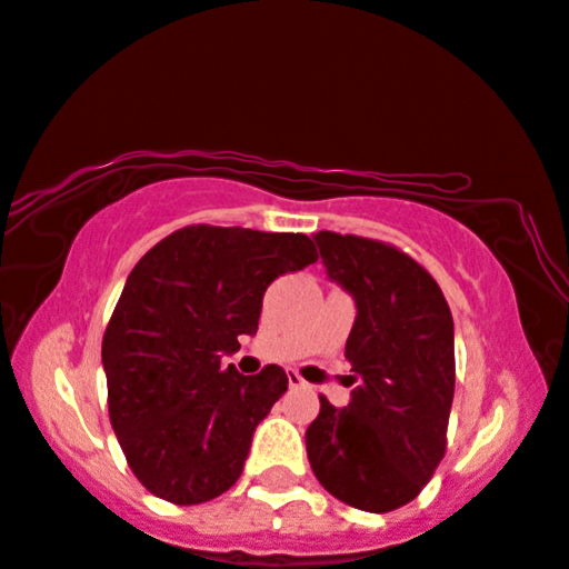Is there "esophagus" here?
Instances as JSON below:
<instances>
[{
    "instance_id": "esophagus-1",
    "label": "esophagus",
    "mask_w": 569,
    "mask_h": 569,
    "mask_svg": "<svg viewBox=\"0 0 569 569\" xmlns=\"http://www.w3.org/2000/svg\"><path fill=\"white\" fill-rule=\"evenodd\" d=\"M288 387H291V389L307 387V381H303V379H301V376H299V373H296V371H288Z\"/></svg>"
}]
</instances>
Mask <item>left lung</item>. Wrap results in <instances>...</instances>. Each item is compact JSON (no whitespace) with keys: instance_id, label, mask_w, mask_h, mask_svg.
Segmentation results:
<instances>
[{"instance_id":"left-lung-1","label":"left lung","mask_w":569,"mask_h":569,"mask_svg":"<svg viewBox=\"0 0 569 569\" xmlns=\"http://www.w3.org/2000/svg\"><path fill=\"white\" fill-rule=\"evenodd\" d=\"M327 276L356 299L346 342L348 407L319 397L307 456L319 485L368 513L407 506L446 453L453 402V319L443 291L395 244L356 234L315 237Z\"/></svg>"}]
</instances>
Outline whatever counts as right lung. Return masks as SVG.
Returning <instances> with one entry per match:
<instances>
[{
  "label": "right lung",
  "mask_w": 569,
  "mask_h": 569,
  "mask_svg": "<svg viewBox=\"0 0 569 569\" xmlns=\"http://www.w3.org/2000/svg\"><path fill=\"white\" fill-rule=\"evenodd\" d=\"M317 262L307 234L196 223L151 247L102 335L108 412L136 479L174 506L237 482L252 433L288 389L281 366H223L258 332L266 288Z\"/></svg>",
  "instance_id": "obj_1"
}]
</instances>
